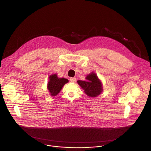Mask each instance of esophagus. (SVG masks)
<instances>
[{
    "mask_svg": "<svg viewBox=\"0 0 151 151\" xmlns=\"http://www.w3.org/2000/svg\"><path fill=\"white\" fill-rule=\"evenodd\" d=\"M70 81L72 82V83H75L76 81V79L75 78H71L70 79Z\"/></svg>",
    "mask_w": 151,
    "mask_h": 151,
    "instance_id": "obj_1",
    "label": "esophagus"
}]
</instances>
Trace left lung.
I'll list each match as a JSON object with an SVG mask.
<instances>
[{
    "label": "left lung",
    "instance_id": "obj_1",
    "mask_svg": "<svg viewBox=\"0 0 151 151\" xmlns=\"http://www.w3.org/2000/svg\"><path fill=\"white\" fill-rule=\"evenodd\" d=\"M86 79V81L79 80L77 82L88 96L96 97L102 93L103 91L102 83L94 72L87 75Z\"/></svg>",
    "mask_w": 151,
    "mask_h": 151
}]
</instances>
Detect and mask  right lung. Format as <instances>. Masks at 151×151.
Returning <instances> with one entry per match:
<instances>
[{
	"label": "right lung",
	"mask_w": 151,
	"mask_h": 151,
	"mask_svg": "<svg viewBox=\"0 0 151 151\" xmlns=\"http://www.w3.org/2000/svg\"><path fill=\"white\" fill-rule=\"evenodd\" d=\"M49 79L47 88L51 96H57L60 92L63 86L69 81L68 79L58 78L56 73L50 75Z\"/></svg>",
	"instance_id": "1"
}]
</instances>
